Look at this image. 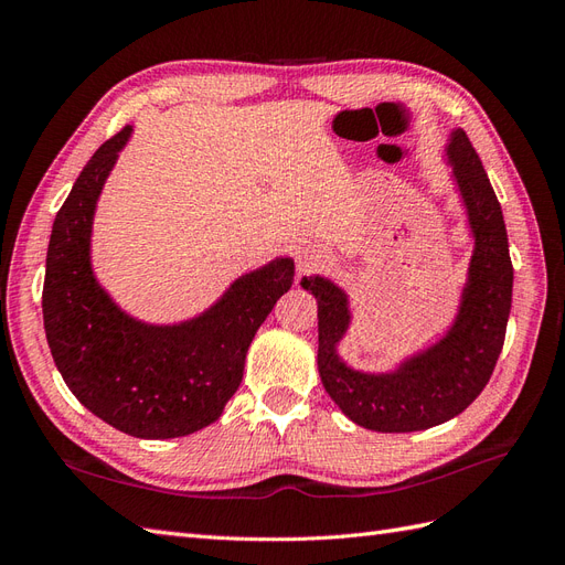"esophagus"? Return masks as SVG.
I'll return each instance as SVG.
<instances>
[{"instance_id": "obj_1", "label": "esophagus", "mask_w": 565, "mask_h": 565, "mask_svg": "<svg viewBox=\"0 0 565 565\" xmlns=\"http://www.w3.org/2000/svg\"><path fill=\"white\" fill-rule=\"evenodd\" d=\"M328 264V254H324L322 247L318 245H301L297 249V270L299 276H309V273H316L324 268Z\"/></svg>"}]
</instances>
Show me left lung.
I'll return each instance as SVG.
<instances>
[{"mask_svg": "<svg viewBox=\"0 0 565 565\" xmlns=\"http://www.w3.org/2000/svg\"><path fill=\"white\" fill-rule=\"evenodd\" d=\"M448 162L467 210L473 254L457 316L436 344L391 372L353 370L337 353L351 324L347 292L320 276L301 280L318 301L320 382L341 413L370 431H424L465 413L486 388L504 347L514 266L502 207L461 129L450 134Z\"/></svg>", "mask_w": 565, "mask_h": 565, "instance_id": "left-lung-1", "label": "left lung"}]
</instances>
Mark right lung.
<instances>
[{"label":"right lung","instance_id":"obj_1","mask_svg":"<svg viewBox=\"0 0 565 565\" xmlns=\"http://www.w3.org/2000/svg\"><path fill=\"white\" fill-rule=\"evenodd\" d=\"M129 136L125 127L94 152L56 214L42 289L44 332L63 382L96 417L136 438H179L224 413L256 330L292 287L295 262L285 256L245 273L193 320L148 324L127 316L94 276L92 224Z\"/></svg>","mask_w":565,"mask_h":565}]
</instances>
